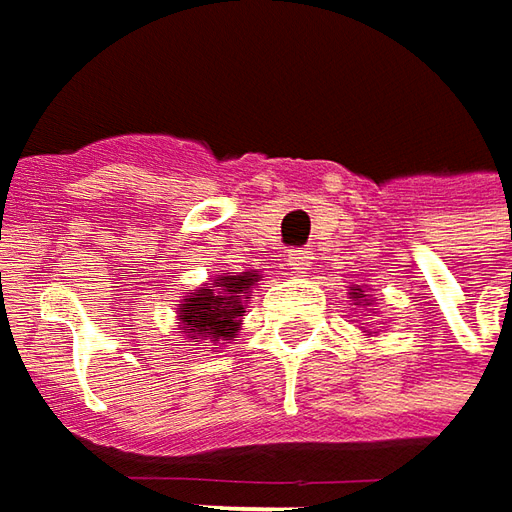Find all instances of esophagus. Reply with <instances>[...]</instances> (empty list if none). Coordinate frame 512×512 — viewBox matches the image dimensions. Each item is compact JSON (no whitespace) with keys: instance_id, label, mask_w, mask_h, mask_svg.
Masks as SVG:
<instances>
[{"instance_id":"1","label":"esophagus","mask_w":512,"mask_h":512,"mask_svg":"<svg viewBox=\"0 0 512 512\" xmlns=\"http://www.w3.org/2000/svg\"><path fill=\"white\" fill-rule=\"evenodd\" d=\"M286 263H289V269H292V272L306 275V269L312 266V255H309V252H303V249H295V252H289V255H286Z\"/></svg>"}]
</instances>
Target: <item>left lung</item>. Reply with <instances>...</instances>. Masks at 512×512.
Segmentation results:
<instances>
[{"label":"left lung","mask_w":512,"mask_h":512,"mask_svg":"<svg viewBox=\"0 0 512 512\" xmlns=\"http://www.w3.org/2000/svg\"><path fill=\"white\" fill-rule=\"evenodd\" d=\"M349 300L355 303V306H361V309H369L372 306V295H367V289L364 286H349ZM364 332H369V329H364ZM375 332H369V338H372Z\"/></svg>","instance_id":"1"}]
</instances>
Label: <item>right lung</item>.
<instances>
[{
  "label": "right lung",
  "instance_id": "add662e5",
  "mask_svg": "<svg viewBox=\"0 0 512 512\" xmlns=\"http://www.w3.org/2000/svg\"><path fill=\"white\" fill-rule=\"evenodd\" d=\"M260 272H223L217 278L200 283L197 289H189L177 303V323L191 346H203L206 352H220L226 344H232L240 332L246 298L252 295Z\"/></svg>",
  "mask_w": 512,
  "mask_h": 512
}]
</instances>
